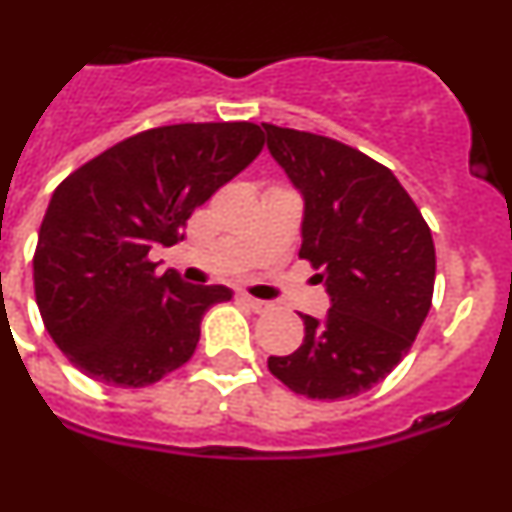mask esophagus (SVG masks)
<instances>
[{"instance_id":"esophagus-1","label":"esophagus","mask_w":512,"mask_h":512,"mask_svg":"<svg viewBox=\"0 0 512 512\" xmlns=\"http://www.w3.org/2000/svg\"><path fill=\"white\" fill-rule=\"evenodd\" d=\"M240 300L245 302V305L250 307V310H255V312H267V310H270V302H265V300H257V297H250V295H240Z\"/></svg>"}]
</instances>
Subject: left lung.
<instances>
[{"label": "left lung", "mask_w": 512, "mask_h": 512, "mask_svg": "<svg viewBox=\"0 0 512 512\" xmlns=\"http://www.w3.org/2000/svg\"><path fill=\"white\" fill-rule=\"evenodd\" d=\"M262 127L305 202L300 257L330 295L325 320L300 315L302 345L267 367L297 395L352 398L393 372L428 317L433 235L388 167L330 137Z\"/></svg>", "instance_id": "left-lung-1"}]
</instances>
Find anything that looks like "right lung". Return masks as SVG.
Listing matches in <instances>:
<instances>
[{"mask_svg":"<svg viewBox=\"0 0 512 512\" xmlns=\"http://www.w3.org/2000/svg\"><path fill=\"white\" fill-rule=\"evenodd\" d=\"M265 137L252 122L167 124L117 142L74 170L49 200L34 252V295L74 367L145 388L185 365L225 285L157 275L150 250L182 240L195 207L240 175Z\"/></svg>","mask_w":512,"mask_h":512,"instance_id":"obj_1","label":"right lung"}]
</instances>
